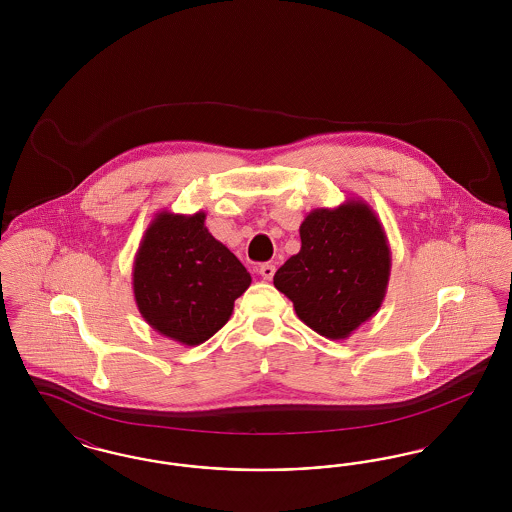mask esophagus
<instances>
[{
    "label": "esophagus",
    "mask_w": 512,
    "mask_h": 512,
    "mask_svg": "<svg viewBox=\"0 0 512 512\" xmlns=\"http://www.w3.org/2000/svg\"><path fill=\"white\" fill-rule=\"evenodd\" d=\"M274 272H276V267H274V265H270V263H265V265H261V267H259V274L263 276V280H272Z\"/></svg>",
    "instance_id": "1"
}]
</instances>
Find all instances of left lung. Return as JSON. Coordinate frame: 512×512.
Listing matches in <instances>:
<instances>
[{
	"mask_svg": "<svg viewBox=\"0 0 512 512\" xmlns=\"http://www.w3.org/2000/svg\"><path fill=\"white\" fill-rule=\"evenodd\" d=\"M299 236L301 249L276 270L274 286L309 328L345 340L386 297L391 251L384 226L363 199H347L336 209H313Z\"/></svg>",
	"mask_w": 512,
	"mask_h": 512,
	"instance_id": "1",
	"label": "left lung"
}]
</instances>
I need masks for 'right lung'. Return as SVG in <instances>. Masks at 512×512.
Instances as JSON below:
<instances>
[{
	"label": "right lung",
	"mask_w": 512,
	"mask_h": 512,
	"mask_svg": "<svg viewBox=\"0 0 512 512\" xmlns=\"http://www.w3.org/2000/svg\"><path fill=\"white\" fill-rule=\"evenodd\" d=\"M249 284L238 257L205 228L203 211L157 213L134 257L140 315L161 336L190 347L219 332Z\"/></svg>",
	"instance_id": "add662e5"
}]
</instances>
